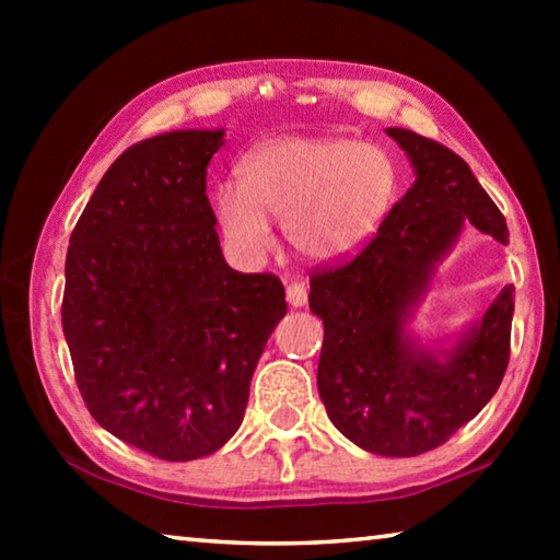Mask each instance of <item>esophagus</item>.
I'll return each instance as SVG.
<instances>
[{
    "label": "esophagus",
    "mask_w": 560,
    "mask_h": 560,
    "mask_svg": "<svg viewBox=\"0 0 560 560\" xmlns=\"http://www.w3.org/2000/svg\"><path fill=\"white\" fill-rule=\"evenodd\" d=\"M287 301L291 303L293 308H301V306H306V301H308L306 283L299 281V279L289 281V283H287Z\"/></svg>",
    "instance_id": "1"
}]
</instances>
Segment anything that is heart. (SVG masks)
Listing matches in <instances>:
<instances>
[{
    "label": "heart",
    "mask_w": 560,
    "mask_h": 560,
    "mask_svg": "<svg viewBox=\"0 0 560 560\" xmlns=\"http://www.w3.org/2000/svg\"><path fill=\"white\" fill-rule=\"evenodd\" d=\"M236 175L240 185L217 189L214 214L244 257L269 249L267 217H273L301 257L346 259L381 230L397 189L390 155L346 138L269 140L242 160Z\"/></svg>",
    "instance_id": "b5f03b06"
}]
</instances>
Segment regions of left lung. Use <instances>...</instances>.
I'll list each match as a JSON object with an SVG mask.
<instances>
[{
    "label": "left lung",
    "mask_w": 560,
    "mask_h": 560,
    "mask_svg": "<svg viewBox=\"0 0 560 560\" xmlns=\"http://www.w3.org/2000/svg\"><path fill=\"white\" fill-rule=\"evenodd\" d=\"M415 167V185L371 242L338 267L316 269L308 306L324 318L318 393L350 442L383 457H415L447 442L499 390L509 365L514 287L457 343L417 346L407 318L464 226L509 242L504 214L450 148L387 128Z\"/></svg>",
    "instance_id": "8db88e82"
}]
</instances>
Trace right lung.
<instances>
[{"mask_svg":"<svg viewBox=\"0 0 560 560\" xmlns=\"http://www.w3.org/2000/svg\"><path fill=\"white\" fill-rule=\"evenodd\" d=\"M224 130L130 145L91 195L66 254L61 324L75 385L103 430L167 462L240 430L264 346L287 316L273 273L222 257L207 165Z\"/></svg>","mask_w":560,"mask_h":560,"instance_id":"add662e5","label":"right lung"}]
</instances>
